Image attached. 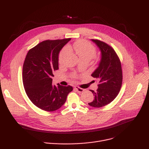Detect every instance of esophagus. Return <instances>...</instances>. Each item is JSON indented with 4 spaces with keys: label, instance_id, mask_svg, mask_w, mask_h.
<instances>
[{
    "label": "esophagus",
    "instance_id": "34e87169",
    "mask_svg": "<svg viewBox=\"0 0 149 149\" xmlns=\"http://www.w3.org/2000/svg\"><path fill=\"white\" fill-rule=\"evenodd\" d=\"M75 90L78 93H82V92L84 91V89H82V88H79V87H78V86H75Z\"/></svg>",
    "mask_w": 149,
    "mask_h": 149
}]
</instances>
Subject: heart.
Instances as JSON below:
<instances>
[{
  "instance_id": "b5f03b06",
  "label": "heart",
  "mask_w": 149,
  "mask_h": 149,
  "mask_svg": "<svg viewBox=\"0 0 149 149\" xmlns=\"http://www.w3.org/2000/svg\"><path fill=\"white\" fill-rule=\"evenodd\" d=\"M71 48V47H70V48ZM73 48L81 59L88 58L91 60L96 54V49L95 47L86 40H78L74 44ZM68 52L69 48L68 47H64L61 50L58 58V62L59 63L63 62V59Z\"/></svg>"
}]
</instances>
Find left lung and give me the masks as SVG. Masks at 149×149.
I'll return each mask as SVG.
<instances>
[{"instance_id": "8db88e82", "label": "left lung", "mask_w": 149, "mask_h": 149, "mask_svg": "<svg viewBox=\"0 0 149 149\" xmlns=\"http://www.w3.org/2000/svg\"><path fill=\"white\" fill-rule=\"evenodd\" d=\"M91 40L101 51V60L98 67L91 74L98 84L96 91L90 90L94 100L88 104L100 108L112 102L117 96L122 85L123 74L120 59L114 49L102 41Z\"/></svg>"}]
</instances>
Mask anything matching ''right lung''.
Masks as SVG:
<instances>
[{
	"instance_id": "1",
	"label": "right lung",
	"mask_w": 149,
	"mask_h": 149,
	"mask_svg": "<svg viewBox=\"0 0 149 149\" xmlns=\"http://www.w3.org/2000/svg\"><path fill=\"white\" fill-rule=\"evenodd\" d=\"M71 38L42 41L31 49L25 58L22 79L25 92L38 108L54 111L66 101L72 86H57L52 84L53 73L58 70L60 51Z\"/></svg>"
}]
</instances>
